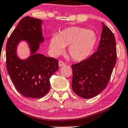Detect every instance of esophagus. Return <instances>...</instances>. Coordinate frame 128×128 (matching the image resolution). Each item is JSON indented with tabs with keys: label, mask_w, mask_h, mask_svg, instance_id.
Segmentation results:
<instances>
[{
	"label": "esophagus",
	"mask_w": 128,
	"mask_h": 128,
	"mask_svg": "<svg viewBox=\"0 0 128 128\" xmlns=\"http://www.w3.org/2000/svg\"><path fill=\"white\" fill-rule=\"evenodd\" d=\"M64 65H65V63H64L62 60H59V61H58V66L60 67L63 66Z\"/></svg>",
	"instance_id": "esophagus-1"
}]
</instances>
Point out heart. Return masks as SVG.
Returning a JSON list of instances; mask_svg holds the SVG:
<instances>
[{
    "label": "heart",
    "instance_id": "heart-1",
    "mask_svg": "<svg viewBox=\"0 0 128 128\" xmlns=\"http://www.w3.org/2000/svg\"><path fill=\"white\" fill-rule=\"evenodd\" d=\"M97 42L94 31L79 26L65 28L58 35H53L50 39L49 48L55 56L64 52L68 46V52L75 61L84 60L91 54Z\"/></svg>",
    "mask_w": 128,
    "mask_h": 128
}]
</instances>
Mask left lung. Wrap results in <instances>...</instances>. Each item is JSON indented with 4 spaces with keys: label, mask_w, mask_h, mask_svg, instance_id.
<instances>
[{
    "label": "left lung",
    "mask_w": 128,
    "mask_h": 128,
    "mask_svg": "<svg viewBox=\"0 0 128 128\" xmlns=\"http://www.w3.org/2000/svg\"><path fill=\"white\" fill-rule=\"evenodd\" d=\"M116 39L104 24L98 49L88 58L72 64V88L83 98H91L106 88L116 63Z\"/></svg>",
    "instance_id": "obj_1"
}]
</instances>
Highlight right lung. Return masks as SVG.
<instances>
[{"label":"right lung","instance_id":"obj_1","mask_svg":"<svg viewBox=\"0 0 128 128\" xmlns=\"http://www.w3.org/2000/svg\"><path fill=\"white\" fill-rule=\"evenodd\" d=\"M42 20L26 16L21 19L6 44V66L10 78L18 91L28 98L43 97L50 90L51 76L58 69V61L53 57L36 54L44 40ZM22 40L28 42L32 56L21 60L16 46Z\"/></svg>","mask_w":128,"mask_h":128}]
</instances>
